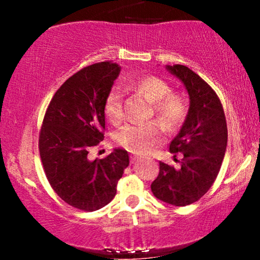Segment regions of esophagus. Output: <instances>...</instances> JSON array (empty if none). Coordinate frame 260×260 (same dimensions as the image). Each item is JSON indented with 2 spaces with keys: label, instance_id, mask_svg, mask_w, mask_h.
Wrapping results in <instances>:
<instances>
[{
  "label": "esophagus",
  "instance_id": "1",
  "mask_svg": "<svg viewBox=\"0 0 260 260\" xmlns=\"http://www.w3.org/2000/svg\"><path fill=\"white\" fill-rule=\"evenodd\" d=\"M138 160H139V156H137V155H132V156H131V162L132 164L137 162Z\"/></svg>",
  "mask_w": 260,
  "mask_h": 260
}]
</instances>
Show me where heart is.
I'll return each mask as SVG.
<instances>
[{"mask_svg": "<svg viewBox=\"0 0 260 260\" xmlns=\"http://www.w3.org/2000/svg\"><path fill=\"white\" fill-rule=\"evenodd\" d=\"M131 86L153 104L155 117L166 129L180 126L186 116V101L180 95L172 94L171 86L155 76H145L133 80ZM105 115L111 123H118L123 118V92L112 88L105 100ZM161 128L156 122H140L124 126L116 136V140L127 150L137 154H147L160 142Z\"/></svg>", "mask_w": 260, "mask_h": 260, "instance_id": "obj_1", "label": "heart"}]
</instances>
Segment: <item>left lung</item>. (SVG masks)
I'll list each match as a JSON object with an SVG mask.
<instances>
[{
	"mask_svg": "<svg viewBox=\"0 0 260 260\" xmlns=\"http://www.w3.org/2000/svg\"><path fill=\"white\" fill-rule=\"evenodd\" d=\"M166 70L183 83L189 109L180 133L170 144L175 157L177 153L182 155L180 166L160 161L151 192L160 201L184 207L199 201L216 180L228 145V126L221 103L207 82L186 66H166Z\"/></svg>",
	"mask_w": 260,
	"mask_h": 260,
	"instance_id": "8db88e82",
	"label": "left lung"
}]
</instances>
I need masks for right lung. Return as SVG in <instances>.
<instances>
[{
    "mask_svg": "<svg viewBox=\"0 0 260 260\" xmlns=\"http://www.w3.org/2000/svg\"><path fill=\"white\" fill-rule=\"evenodd\" d=\"M121 67L111 61L83 68L53 95L39 138L47 180L62 201L85 211L105 207L129 165L124 149L90 160L89 150L104 139L105 100Z\"/></svg>",
    "mask_w": 260,
    "mask_h": 260,
    "instance_id": "right-lung-1",
    "label": "right lung"
}]
</instances>
